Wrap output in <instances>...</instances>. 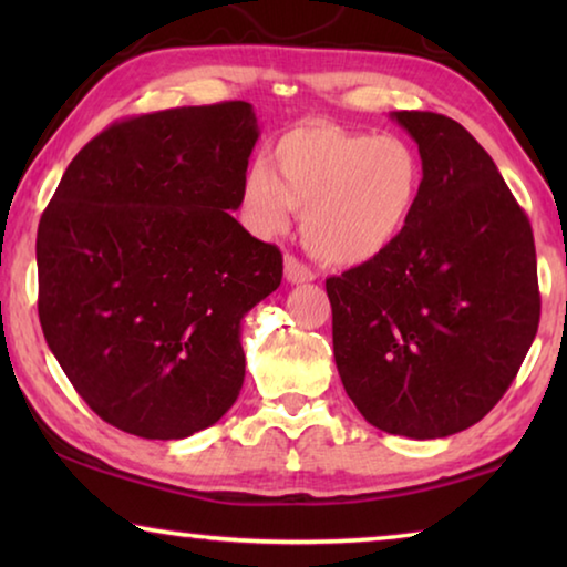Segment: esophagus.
<instances>
[{
    "label": "esophagus",
    "instance_id": "esophagus-1",
    "mask_svg": "<svg viewBox=\"0 0 567 567\" xmlns=\"http://www.w3.org/2000/svg\"><path fill=\"white\" fill-rule=\"evenodd\" d=\"M285 277H287V282L302 285V282H312L315 272L305 262L297 260L295 255H285Z\"/></svg>",
    "mask_w": 567,
    "mask_h": 567
}]
</instances>
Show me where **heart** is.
<instances>
[{"mask_svg":"<svg viewBox=\"0 0 567 567\" xmlns=\"http://www.w3.org/2000/svg\"><path fill=\"white\" fill-rule=\"evenodd\" d=\"M265 162L249 165L239 213L255 235L290 227L305 213V245L322 262L354 267L398 243L422 195V162L405 140L305 122L285 132Z\"/></svg>","mask_w":567,"mask_h":567,"instance_id":"obj_1","label":"heart"}]
</instances>
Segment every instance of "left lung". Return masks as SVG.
<instances>
[{
  "label": "left lung",
  "mask_w": 567,
  "mask_h": 567,
  "mask_svg": "<svg viewBox=\"0 0 567 567\" xmlns=\"http://www.w3.org/2000/svg\"><path fill=\"white\" fill-rule=\"evenodd\" d=\"M417 142L422 195L378 260L330 277L332 348L362 417L435 440L483 420L511 388L540 322L527 215L463 124L392 112Z\"/></svg>",
  "instance_id": "1"
}]
</instances>
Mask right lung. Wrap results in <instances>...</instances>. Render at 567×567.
<instances>
[{
    "mask_svg": "<svg viewBox=\"0 0 567 567\" xmlns=\"http://www.w3.org/2000/svg\"><path fill=\"white\" fill-rule=\"evenodd\" d=\"M257 137L247 102L140 114L87 142L44 209V340L124 433L189 437L243 390V318L282 280L280 249L229 215Z\"/></svg>",
    "mask_w": 567,
    "mask_h": 567,
    "instance_id": "obj_1",
    "label": "right lung"
}]
</instances>
